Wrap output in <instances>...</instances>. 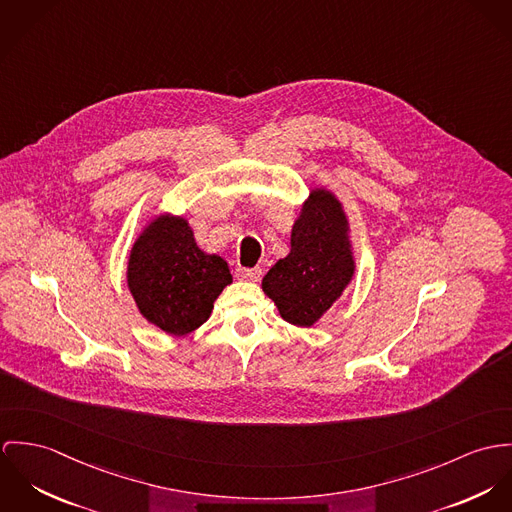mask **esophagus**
<instances>
[{"label": "esophagus", "mask_w": 512, "mask_h": 512, "mask_svg": "<svg viewBox=\"0 0 512 512\" xmlns=\"http://www.w3.org/2000/svg\"><path fill=\"white\" fill-rule=\"evenodd\" d=\"M261 275H263V271L259 267H255V269H237V277L241 281L257 283V281H261Z\"/></svg>", "instance_id": "1"}]
</instances>
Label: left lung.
<instances>
[{"instance_id": "left-lung-1", "label": "left lung", "mask_w": 512, "mask_h": 512, "mask_svg": "<svg viewBox=\"0 0 512 512\" xmlns=\"http://www.w3.org/2000/svg\"><path fill=\"white\" fill-rule=\"evenodd\" d=\"M349 218L340 198L314 186L290 233V251L263 279V292L288 324L312 328L340 300L355 275Z\"/></svg>"}]
</instances>
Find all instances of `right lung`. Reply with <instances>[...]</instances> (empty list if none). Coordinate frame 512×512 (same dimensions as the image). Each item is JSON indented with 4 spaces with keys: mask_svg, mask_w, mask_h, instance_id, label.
Here are the masks:
<instances>
[{
    "mask_svg": "<svg viewBox=\"0 0 512 512\" xmlns=\"http://www.w3.org/2000/svg\"><path fill=\"white\" fill-rule=\"evenodd\" d=\"M231 281L228 263L200 249L188 220L169 212L141 228L127 257V288L139 314L171 336L198 330Z\"/></svg>",
    "mask_w": 512,
    "mask_h": 512,
    "instance_id": "obj_1",
    "label": "right lung"
}]
</instances>
